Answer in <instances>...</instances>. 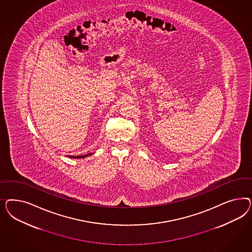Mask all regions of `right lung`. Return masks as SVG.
Masks as SVG:
<instances>
[{
	"label": "right lung",
	"instance_id": "obj_1",
	"mask_svg": "<svg viewBox=\"0 0 252 252\" xmlns=\"http://www.w3.org/2000/svg\"><path fill=\"white\" fill-rule=\"evenodd\" d=\"M92 153H89V154H86V155H80V156H71L69 155V158H76V159H81V158H85V157H88L90 155H92Z\"/></svg>",
	"mask_w": 252,
	"mask_h": 252
}]
</instances>
